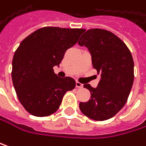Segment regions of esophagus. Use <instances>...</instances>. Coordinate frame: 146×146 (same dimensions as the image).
Segmentation results:
<instances>
[{"label":"esophagus","instance_id":"esophagus-1","mask_svg":"<svg viewBox=\"0 0 146 146\" xmlns=\"http://www.w3.org/2000/svg\"><path fill=\"white\" fill-rule=\"evenodd\" d=\"M76 87H77V88H82V87H83V85H82L80 82L77 81V82H76Z\"/></svg>","mask_w":146,"mask_h":146}]
</instances>
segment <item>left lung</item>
Instances as JSON below:
<instances>
[{
    "label": "left lung",
    "mask_w": 146,
    "mask_h": 146,
    "mask_svg": "<svg viewBox=\"0 0 146 146\" xmlns=\"http://www.w3.org/2000/svg\"><path fill=\"white\" fill-rule=\"evenodd\" d=\"M79 44L88 48L92 66L101 75L97 88L84 85L91 92V98L80 103V109L92 120H108L124 107L130 94L134 79L132 54L116 35L103 29L88 30Z\"/></svg>",
    "instance_id": "obj_1"
}]
</instances>
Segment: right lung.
Wrapping results in <instances>:
<instances>
[{
  "mask_svg": "<svg viewBox=\"0 0 146 146\" xmlns=\"http://www.w3.org/2000/svg\"><path fill=\"white\" fill-rule=\"evenodd\" d=\"M84 29L42 27L18 47L13 59L12 80L17 97L31 115L43 117L54 113L66 92L74 89L71 77L60 78L53 67L74 46Z\"/></svg>",
  "mask_w": 146,
  "mask_h": 146,
  "instance_id": "obj_1",
  "label": "right lung"
}]
</instances>
